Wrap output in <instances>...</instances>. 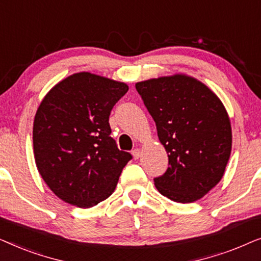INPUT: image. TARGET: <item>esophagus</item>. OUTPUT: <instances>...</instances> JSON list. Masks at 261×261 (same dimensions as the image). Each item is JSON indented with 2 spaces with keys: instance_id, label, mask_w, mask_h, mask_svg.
I'll return each instance as SVG.
<instances>
[{
  "instance_id": "34e87169",
  "label": "esophagus",
  "mask_w": 261,
  "mask_h": 261,
  "mask_svg": "<svg viewBox=\"0 0 261 261\" xmlns=\"http://www.w3.org/2000/svg\"><path fill=\"white\" fill-rule=\"evenodd\" d=\"M133 156L135 159H139L141 156V149L140 148H135L133 149Z\"/></svg>"
}]
</instances>
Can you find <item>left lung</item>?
<instances>
[{"label": "left lung", "instance_id": "8db88e82", "mask_svg": "<svg viewBox=\"0 0 261 261\" xmlns=\"http://www.w3.org/2000/svg\"><path fill=\"white\" fill-rule=\"evenodd\" d=\"M135 88L169 155L155 188L173 202L198 201L220 183L230 156V119L222 101L185 73L138 82Z\"/></svg>", "mask_w": 261, "mask_h": 261}]
</instances>
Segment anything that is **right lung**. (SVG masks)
Returning a JSON list of instances; mask_svg holds the SVG:
<instances>
[{
	"label": "right lung",
	"instance_id": "right-lung-1",
	"mask_svg": "<svg viewBox=\"0 0 261 261\" xmlns=\"http://www.w3.org/2000/svg\"><path fill=\"white\" fill-rule=\"evenodd\" d=\"M127 91L123 82L77 72L42 98L33 122L35 165L62 201L91 208L115 190L132 155L110 137L109 115Z\"/></svg>",
	"mask_w": 261,
	"mask_h": 261
}]
</instances>
